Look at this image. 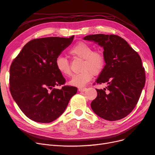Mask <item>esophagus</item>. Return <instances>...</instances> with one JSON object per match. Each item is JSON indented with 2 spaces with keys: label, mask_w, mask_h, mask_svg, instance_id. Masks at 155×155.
Wrapping results in <instances>:
<instances>
[{
  "label": "esophagus",
  "mask_w": 155,
  "mask_h": 155,
  "mask_svg": "<svg viewBox=\"0 0 155 155\" xmlns=\"http://www.w3.org/2000/svg\"><path fill=\"white\" fill-rule=\"evenodd\" d=\"M87 88H78V91L79 92H85L87 91Z\"/></svg>",
  "instance_id": "1"
}]
</instances>
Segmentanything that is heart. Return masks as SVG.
Listing matches in <instances>:
<instances>
[{
    "mask_svg": "<svg viewBox=\"0 0 155 155\" xmlns=\"http://www.w3.org/2000/svg\"><path fill=\"white\" fill-rule=\"evenodd\" d=\"M69 54L73 58L83 59L81 65V72L72 76L68 84L72 86L82 88L90 81L93 74L102 71L105 64L104 54L100 51H93L92 46L85 42H79L70 48ZM55 67L60 74L64 76L71 75V69L67 58L59 56L55 62Z\"/></svg>",
    "mask_w": 155,
    "mask_h": 155,
    "instance_id": "obj_1",
    "label": "heart"
}]
</instances>
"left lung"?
<instances>
[{"label": "left lung", "mask_w": 155, "mask_h": 155, "mask_svg": "<svg viewBox=\"0 0 155 155\" xmlns=\"http://www.w3.org/2000/svg\"><path fill=\"white\" fill-rule=\"evenodd\" d=\"M83 39L94 41L104 48L106 63L96 83L107 86L96 89L97 96L91 104L92 110L108 121L125 118L137 105L145 85L141 58L118 35L95 34Z\"/></svg>", "instance_id": "obj_1"}]
</instances>
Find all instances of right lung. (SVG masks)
Returning a JSON list of instances; mask_svg holds the SVG:
<instances>
[{"instance_id":"right-lung-1","label":"right lung","mask_w":155,"mask_h":155,"mask_svg":"<svg viewBox=\"0 0 155 155\" xmlns=\"http://www.w3.org/2000/svg\"><path fill=\"white\" fill-rule=\"evenodd\" d=\"M69 38L50 37L26 43L12 62L10 90L16 104L28 118L39 123H50L61 115L74 95L75 87L56 86L65 79L55 65V60L72 43Z\"/></svg>"}]
</instances>
